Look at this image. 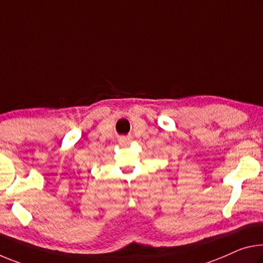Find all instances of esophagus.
<instances>
[{
    "label": "esophagus",
    "instance_id": "obj_1",
    "mask_svg": "<svg viewBox=\"0 0 263 263\" xmlns=\"http://www.w3.org/2000/svg\"><path fill=\"white\" fill-rule=\"evenodd\" d=\"M128 143H130V139H128V138H124V139L120 140V144H122V145H127Z\"/></svg>",
    "mask_w": 263,
    "mask_h": 263
}]
</instances>
